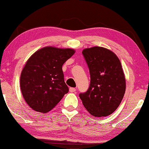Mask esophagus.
<instances>
[{"label":"esophagus","mask_w":149,"mask_h":149,"mask_svg":"<svg viewBox=\"0 0 149 149\" xmlns=\"http://www.w3.org/2000/svg\"><path fill=\"white\" fill-rule=\"evenodd\" d=\"M69 91L70 93H74L76 91V89H75V88H73V87H70L69 89Z\"/></svg>","instance_id":"obj_1"}]
</instances>
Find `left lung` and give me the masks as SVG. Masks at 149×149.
<instances>
[{
    "label": "left lung",
    "mask_w": 149,
    "mask_h": 149,
    "mask_svg": "<svg viewBox=\"0 0 149 149\" xmlns=\"http://www.w3.org/2000/svg\"><path fill=\"white\" fill-rule=\"evenodd\" d=\"M89 68V88L79 97L86 109L95 117H105L116 110L126 91L121 62L110 49L100 46L82 52Z\"/></svg>",
    "instance_id": "1"
}]
</instances>
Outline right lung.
<instances>
[{
  "label": "right lung",
  "mask_w": 149,
  "mask_h": 149,
  "mask_svg": "<svg viewBox=\"0 0 149 149\" xmlns=\"http://www.w3.org/2000/svg\"><path fill=\"white\" fill-rule=\"evenodd\" d=\"M74 53L72 48L46 46L27 60L21 71L20 87L25 101L34 111L47 113L68 92L62 67Z\"/></svg>",
  "instance_id": "add662e5"
}]
</instances>
